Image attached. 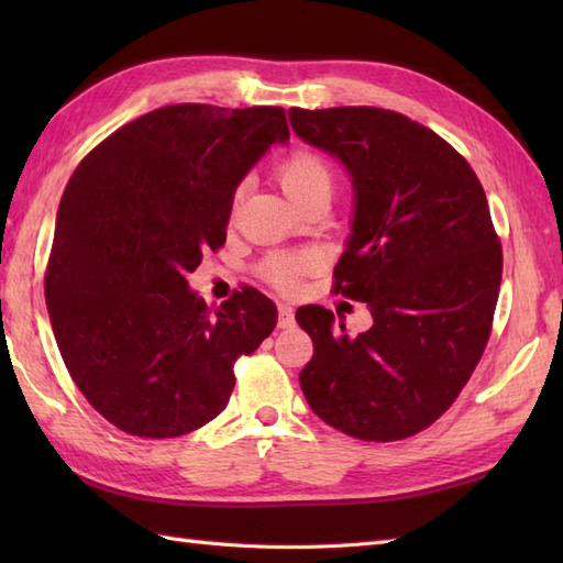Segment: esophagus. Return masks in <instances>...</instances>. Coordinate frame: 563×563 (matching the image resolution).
Segmentation results:
<instances>
[{
    "label": "esophagus",
    "mask_w": 563,
    "mask_h": 563,
    "mask_svg": "<svg viewBox=\"0 0 563 563\" xmlns=\"http://www.w3.org/2000/svg\"><path fill=\"white\" fill-rule=\"evenodd\" d=\"M295 324V312L290 305H278V327L290 329Z\"/></svg>",
    "instance_id": "obj_1"
}]
</instances>
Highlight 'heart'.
I'll return each mask as SVG.
<instances>
[{"instance_id":"obj_1","label":"heart","mask_w":563,"mask_h":563,"mask_svg":"<svg viewBox=\"0 0 563 563\" xmlns=\"http://www.w3.org/2000/svg\"><path fill=\"white\" fill-rule=\"evenodd\" d=\"M278 181L285 194L295 202L314 196L317 190L333 188V172L329 162L312 150H297L290 157H285L278 166ZM309 254H271L261 266L263 280L283 292H292L300 285L302 275L312 268Z\"/></svg>"}]
</instances>
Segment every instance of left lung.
<instances>
[{
	"instance_id": "8db88e82",
	"label": "left lung",
	"mask_w": 563,
	"mask_h": 563,
	"mask_svg": "<svg viewBox=\"0 0 563 563\" xmlns=\"http://www.w3.org/2000/svg\"><path fill=\"white\" fill-rule=\"evenodd\" d=\"M290 125L351 174L353 234L333 292L373 314L349 339L329 309H297L314 343L305 399L357 440L421 433L460 397L492 336L504 251L484 188L457 150L397 111L290 109Z\"/></svg>"
}]
</instances>
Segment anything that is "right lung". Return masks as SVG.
Wrapping results in <instances>:
<instances>
[{"instance_id":"obj_1","label":"right lung","mask_w":563,"mask_h":563,"mask_svg":"<svg viewBox=\"0 0 563 563\" xmlns=\"http://www.w3.org/2000/svg\"><path fill=\"white\" fill-rule=\"evenodd\" d=\"M285 140L280 106L174 103L118 128L71 174L45 302L71 379L115 428L162 440L210 423L236 357L271 336L266 295L244 285L210 309L186 278L224 244L239 181Z\"/></svg>"}]
</instances>
